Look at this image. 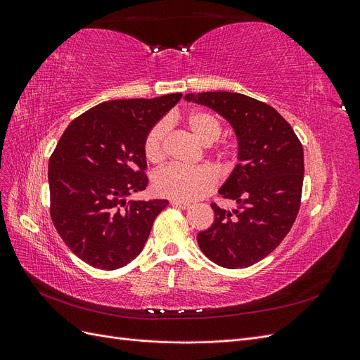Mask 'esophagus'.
Returning a JSON list of instances; mask_svg holds the SVG:
<instances>
[{"label":"esophagus","mask_w":360,"mask_h":360,"mask_svg":"<svg viewBox=\"0 0 360 360\" xmlns=\"http://www.w3.org/2000/svg\"><path fill=\"white\" fill-rule=\"evenodd\" d=\"M171 204H172L174 207H177V209H183V210L191 209V204H189V202H184V201H177V200H172V201H171Z\"/></svg>","instance_id":"obj_1"}]
</instances>
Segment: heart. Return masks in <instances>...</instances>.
<instances>
[{"mask_svg":"<svg viewBox=\"0 0 360 360\" xmlns=\"http://www.w3.org/2000/svg\"><path fill=\"white\" fill-rule=\"evenodd\" d=\"M186 126L191 134L202 146H210L219 139L222 134L221 122L216 115L205 111H193L186 117ZM169 124L165 120L150 129L144 141V155L148 162L160 163L167 156V138ZM219 158L230 159L228 150H222ZM216 172L210 167L184 168L169 165L159 169L153 176V189L160 197L177 201H195L213 191L216 186Z\"/></svg>","mask_w":360,"mask_h":360,"instance_id":"1","label":"heart"}]
</instances>
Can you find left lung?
Wrapping results in <instances>:
<instances>
[{"label": "left lung", "mask_w": 360, "mask_h": 360, "mask_svg": "<svg viewBox=\"0 0 360 360\" xmlns=\"http://www.w3.org/2000/svg\"><path fill=\"white\" fill-rule=\"evenodd\" d=\"M212 108L234 129L238 163L219 193L238 204L228 212L214 202V221L198 233L202 254L217 266L245 269L266 258L284 240L299 213L303 147L275 108L230 91L184 96Z\"/></svg>", "instance_id": "left-lung-1"}]
</instances>
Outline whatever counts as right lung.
I'll return each mask as SVG.
<instances>
[{
  "label": "right lung",
  "instance_id": "1",
  "mask_svg": "<svg viewBox=\"0 0 360 360\" xmlns=\"http://www.w3.org/2000/svg\"><path fill=\"white\" fill-rule=\"evenodd\" d=\"M181 96L103 102L64 130L48 167L51 219L86 264L115 270L143 250L168 201L127 197L147 188L146 136Z\"/></svg>",
  "mask_w": 360,
  "mask_h": 360
}]
</instances>
